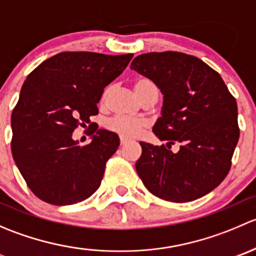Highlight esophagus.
I'll return each instance as SVG.
<instances>
[{
	"label": "esophagus",
	"mask_w": 256,
	"mask_h": 256,
	"mask_svg": "<svg viewBox=\"0 0 256 256\" xmlns=\"http://www.w3.org/2000/svg\"><path fill=\"white\" fill-rule=\"evenodd\" d=\"M128 138H124V136H120V144H125L126 142H128Z\"/></svg>",
	"instance_id": "34e87169"
}]
</instances>
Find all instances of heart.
<instances>
[{
    "label": "heart",
    "mask_w": 256,
    "mask_h": 256,
    "mask_svg": "<svg viewBox=\"0 0 256 256\" xmlns=\"http://www.w3.org/2000/svg\"><path fill=\"white\" fill-rule=\"evenodd\" d=\"M110 90H112V86H106L104 92H102V99H100V102L102 105L108 102ZM135 90L136 94L138 95L141 100L148 96L150 94H154V92L158 94L157 85L152 80L146 78L138 79L135 82ZM146 126L147 121L144 120V118H128V116H115V118H110L106 122L108 130L112 131V132L118 134L120 136H124V138H135V136H138Z\"/></svg>",
    "instance_id": "obj_1"
}]
</instances>
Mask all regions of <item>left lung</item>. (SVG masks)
<instances>
[{"mask_svg":"<svg viewBox=\"0 0 256 256\" xmlns=\"http://www.w3.org/2000/svg\"><path fill=\"white\" fill-rule=\"evenodd\" d=\"M131 69L151 79L164 94L162 116L152 131L167 144L140 142L136 171L144 187L174 203L208 194L232 167L240 134L236 98L214 69L180 52L141 54ZM172 144L180 146L176 154Z\"/></svg>","mask_w":256,"mask_h":256,"instance_id":"8db88e82","label":"left lung"}]
</instances>
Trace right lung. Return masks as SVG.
<instances>
[{
  "instance_id": "1",
  "label": "right lung",
  "mask_w": 256,
  "mask_h": 256,
  "mask_svg": "<svg viewBox=\"0 0 256 256\" xmlns=\"http://www.w3.org/2000/svg\"><path fill=\"white\" fill-rule=\"evenodd\" d=\"M134 54L63 52L43 62L24 80L11 116V151L28 188L43 202L76 204L100 187L118 136L90 126L92 142L79 146L71 135L99 114L104 88Z\"/></svg>"
}]
</instances>
